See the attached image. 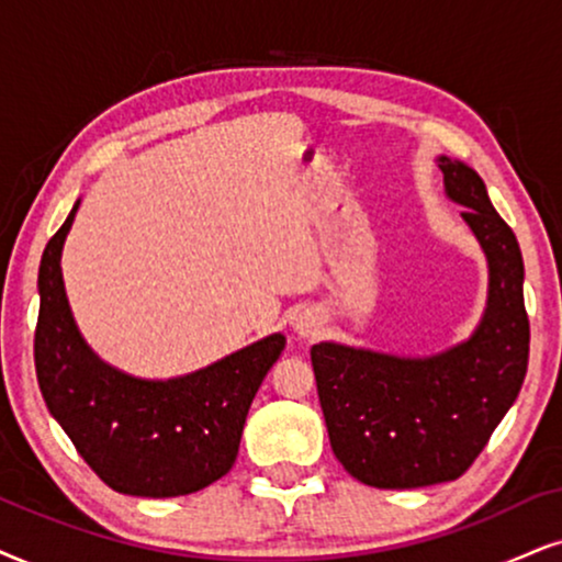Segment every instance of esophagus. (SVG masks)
I'll use <instances>...</instances> for the list:
<instances>
[{"label": "esophagus", "instance_id": "obj_1", "mask_svg": "<svg viewBox=\"0 0 562 562\" xmlns=\"http://www.w3.org/2000/svg\"><path fill=\"white\" fill-rule=\"evenodd\" d=\"M322 329H324L322 318H318L314 311H303V314H297L293 318V331L297 334V337L314 339V337H318V334H322Z\"/></svg>", "mask_w": 562, "mask_h": 562}]
</instances>
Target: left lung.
Returning a JSON list of instances; mask_svg holds the SVG:
<instances>
[{
	"label": "left lung",
	"instance_id": "1",
	"mask_svg": "<svg viewBox=\"0 0 562 562\" xmlns=\"http://www.w3.org/2000/svg\"><path fill=\"white\" fill-rule=\"evenodd\" d=\"M443 191L461 204L487 259V303L464 342L432 355L311 347L334 457L355 480L404 490L451 482L470 470L521 392L529 363L524 259L485 181L438 155Z\"/></svg>",
	"mask_w": 562,
	"mask_h": 562
}]
</instances>
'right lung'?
Masks as SVG:
<instances>
[{"instance_id":"add662e5","label":"right lung","mask_w":562,"mask_h":562,"mask_svg":"<svg viewBox=\"0 0 562 562\" xmlns=\"http://www.w3.org/2000/svg\"><path fill=\"white\" fill-rule=\"evenodd\" d=\"M80 199L38 267L35 375L54 420L105 485L137 498H176L212 485L238 457L248 407L285 334L173 379H139L98 358L69 308L61 248Z\"/></svg>"}]
</instances>
